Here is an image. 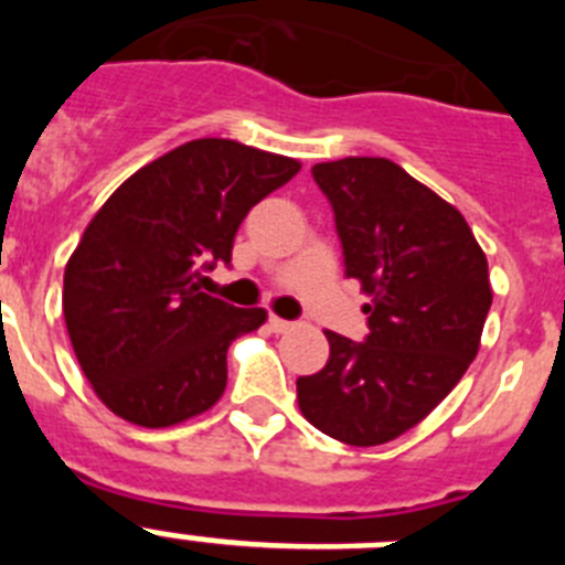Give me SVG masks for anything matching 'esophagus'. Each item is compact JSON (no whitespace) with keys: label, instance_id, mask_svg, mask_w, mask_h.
<instances>
[{"label":"esophagus","instance_id":"esophagus-1","mask_svg":"<svg viewBox=\"0 0 565 565\" xmlns=\"http://www.w3.org/2000/svg\"><path fill=\"white\" fill-rule=\"evenodd\" d=\"M268 326H271L274 333H288L294 328V322H288V319H279V317H268Z\"/></svg>","mask_w":565,"mask_h":565}]
</instances>
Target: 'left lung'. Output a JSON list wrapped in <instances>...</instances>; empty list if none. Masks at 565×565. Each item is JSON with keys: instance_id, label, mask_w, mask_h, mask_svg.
I'll return each mask as SVG.
<instances>
[{"instance_id": "8db88e82", "label": "left lung", "mask_w": 565, "mask_h": 565, "mask_svg": "<svg viewBox=\"0 0 565 565\" xmlns=\"http://www.w3.org/2000/svg\"><path fill=\"white\" fill-rule=\"evenodd\" d=\"M344 274L362 282L367 337L326 331L331 356L297 379L299 411L351 447L416 427L467 373L492 306L487 257L456 206L387 158L317 163Z\"/></svg>"}]
</instances>
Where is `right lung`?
I'll return each instance as SVG.
<instances>
[{"mask_svg": "<svg viewBox=\"0 0 565 565\" xmlns=\"http://www.w3.org/2000/svg\"><path fill=\"white\" fill-rule=\"evenodd\" d=\"M299 163L226 138L172 149L127 178L64 268V322L84 376L115 416L172 427L226 391V353L266 322L198 288L232 263L239 223Z\"/></svg>", "mask_w": 565, "mask_h": 565, "instance_id": "1", "label": "right lung"}]
</instances>
